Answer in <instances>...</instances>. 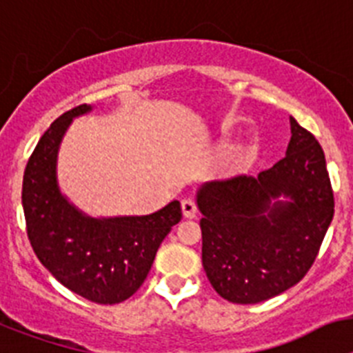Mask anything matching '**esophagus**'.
Returning a JSON list of instances; mask_svg holds the SVG:
<instances>
[{
	"mask_svg": "<svg viewBox=\"0 0 353 353\" xmlns=\"http://www.w3.org/2000/svg\"><path fill=\"white\" fill-rule=\"evenodd\" d=\"M181 210H183L185 219H194L195 214H197V206H195V202L192 199H183L181 201Z\"/></svg>",
	"mask_w": 353,
	"mask_h": 353,
	"instance_id": "esophagus-1",
	"label": "esophagus"
}]
</instances>
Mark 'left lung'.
<instances>
[{"label":"left lung","mask_w":353,"mask_h":353,"mask_svg":"<svg viewBox=\"0 0 353 353\" xmlns=\"http://www.w3.org/2000/svg\"><path fill=\"white\" fill-rule=\"evenodd\" d=\"M286 156L252 176L199 186L202 266L232 304H257L295 286L334 216L323 149L290 117Z\"/></svg>","instance_id":"left-lung-1"}]
</instances>
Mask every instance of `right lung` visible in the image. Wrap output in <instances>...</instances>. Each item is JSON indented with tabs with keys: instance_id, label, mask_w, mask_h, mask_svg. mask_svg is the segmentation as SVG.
Segmentation results:
<instances>
[{
	"instance_id": "obj_1",
	"label": "right lung",
	"mask_w": 353,
	"mask_h": 353,
	"mask_svg": "<svg viewBox=\"0 0 353 353\" xmlns=\"http://www.w3.org/2000/svg\"><path fill=\"white\" fill-rule=\"evenodd\" d=\"M90 104L63 113L42 134L23 179L30 243L58 283L96 304H119L142 286L165 236L181 220L177 201L151 214L90 216L58 185V151L76 117Z\"/></svg>"
}]
</instances>
